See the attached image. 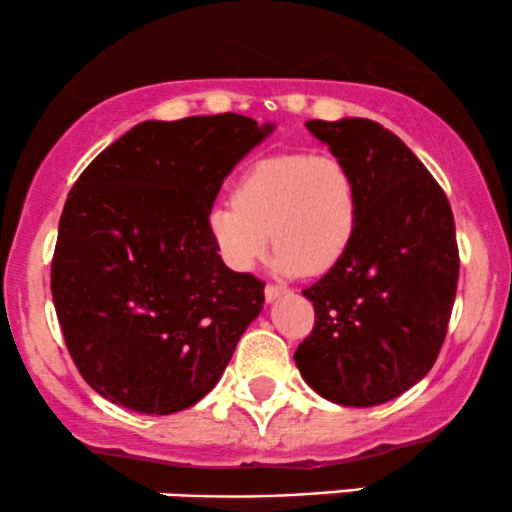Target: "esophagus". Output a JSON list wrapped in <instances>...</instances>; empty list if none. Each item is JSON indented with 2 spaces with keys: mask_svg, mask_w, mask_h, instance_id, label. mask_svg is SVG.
Wrapping results in <instances>:
<instances>
[{
  "mask_svg": "<svg viewBox=\"0 0 512 512\" xmlns=\"http://www.w3.org/2000/svg\"><path fill=\"white\" fill-rule=\"evenodd\" d=\"M284 293H289V289H286V286H279V284H267V286H264V298H267V303L276 301V298L284 296Z\"/></svg>",
  "mask_w": 512,
  "mask_h": 512,
  "instance_id": "esophagus-1",
  "label": "esophagus"
}]
</instances>
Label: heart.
<instances>
[{"label": "heart", "instance_id": "heart-1", "mask_svg": "<svg viewBox=\"0 0 512 512\" xmlns=\"http://www.w3.org/2000/svg\"><path fill=\"white\" fill-rule=\"evenodd\" d=\"M358 182L334 154L264 156L236 182L233 199L209 211V236L221 260L250 272L276 245L284 274L327 272L349 248L358 226Z\"/></svg>", "mask_w": 512, "mask_h": 512}]
</instances>
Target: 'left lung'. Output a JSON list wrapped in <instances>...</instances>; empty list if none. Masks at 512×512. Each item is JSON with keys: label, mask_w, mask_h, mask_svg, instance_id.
I'll return each instance as SVG.
<instances>
[{"label": "left lung", "mask_w": 512, "mask_h": 512, "mask_svg": "<svg viewBox=\"0 0 512 512\" xmlns=\"http://www.w3.org/2000/svg\"><path fill=\"white\" fill-rule=\"evenodd\" d=\"M308 129L354 170L361 207L342 260L303 289L315 325L293 358L317 395L373 407L419 383L440 354L460 276L455 219L390 129L363 117Z\"/></svg>", "instance_id": "8db88e82"}]
</instances>
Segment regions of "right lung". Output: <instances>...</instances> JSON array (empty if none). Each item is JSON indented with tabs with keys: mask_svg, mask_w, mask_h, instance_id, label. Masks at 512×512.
Masks as SVG:
<instances>
[{
	"mask_svg": "<svg viewBox=\"0 0 512 512\" xmlns=\"http://www.w3.org/2000/svg\"><path fill=\"white\" fill-rule=\"evenodd\" d=\"M272 129L236 113L149 120L74 182L50 289L69 356L98 395L163 416L219 383L264 281L223 264L207 219L223 178Z\"/></svg>",
	"mask_w": 512,
	"mask_h": 512,
	"instance_id": "right-lung-1",
	"label": "right lung"
}]
</instances>
